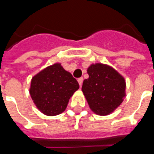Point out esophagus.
I'll return each mask as SVG.
<instances>
[{"instance_id":"34e87169","label":"esophagus","mask_w":154,"mask_h":154,"mask_svg":"<svg viewBox=\"0 0 154 154\" xmlns=\"http://www.w3.org/2000/svg\"><path fill=\"white\" fill-rule=\"evenodd\" d=\"M77 82H78V83L80 85V87H82V82H83V78L82 77H80V78H78L77 79Z\"/></svg>"}]
</instances>
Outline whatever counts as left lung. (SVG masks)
I'll return each mask as SVG.
<instances>
[{
	"label": "left lung",
	"mask_w": 154,
	"mask_h": 154,
	"mask_svg": "<svg viewBox=\"0 0 154 154\" xmlns=\"http://www.w3.org/2000/svg\"><path fill=\"white\" fill-rule=\"evenodd\" d=\"M82 90L88 105L97 115L106 116L116 110L125 96V82L114 68L97 63L87 69Z\"/></svg>",
	"instance_id": "8db88e82"
}]
</instances>
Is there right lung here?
Instances as JSON below:
<instances>
[{
    "label": "right lung",
    "mask_w": 154,
    "mask_h": 154,
    "mask_svg": "<svg viewBox=\"0 0 154 154\" xmlns=\"http://www.w3.org/2000/svg\"><path fill=\"white\" fill-rule=\"evenodd\" d=\"M79 88L72 75L56 63L32 78L29 93L38 109L47 116L63 112L72 94Z\"/></svg>",
    "instance_id": "add662e5"
}]
</instances>
